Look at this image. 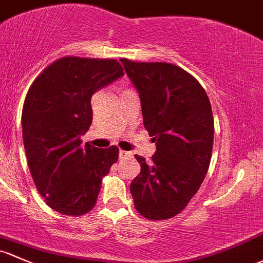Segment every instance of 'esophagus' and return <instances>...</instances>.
Wrapping results in <instances>:
<instances>
[{"mask_svg":"<svg viewBox=\"0 0 263 263\" xmlns=\"http://www.w3.org/2000/svg\"><path fill=\"white\" fill-rule=\"evenodd\" d=\"M132 155L130 152H126V151H120L119 152V158L120 159H126V158H129Z\"/></svg>","mask_w":263,"mask_h":263,"instance_id":"obj_1","label":"esophagus"}]
</instances>
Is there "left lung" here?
<instances>
[{"instance_id": "obj_1", "label": "left lung", "mask_w": 263, "mask_h": 263, "mask_svg": "<svg viewBox=\"0 0 263 263\" xmlns=\"http://www.w3.org/2000/svg\"><path fill=\"white\" fill-rule=\"evenodd\" d=\"M120 61L139 92L144 126L157 142L151 162L135 155L142 171L130 184L134 205L152 221L172 218L187 207L210 168V99L197 79L177 65Z\"/></svg>"}]
</instances>
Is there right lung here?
Segmentation results:
<instances>
[{
    "label": "right lung",
    "instance_id": "add662e5",
    "mask_svg": "<svg viewBox=\"0 0 263 263\" xmlns=\"http://www.w3.org/2000/svg\"><path fill=\"white\" fill-rule=\"evenodd\" d=\"M114 59L66 56L41 72L22 108V138L39 193L50 208L83 216L94 208L101 180L119 158V149H100L80 137L92 121L91 97L124 75Z\"/></svg>",
    "mask_w": 263,
    "mask_h": 263
}]
</instances>
